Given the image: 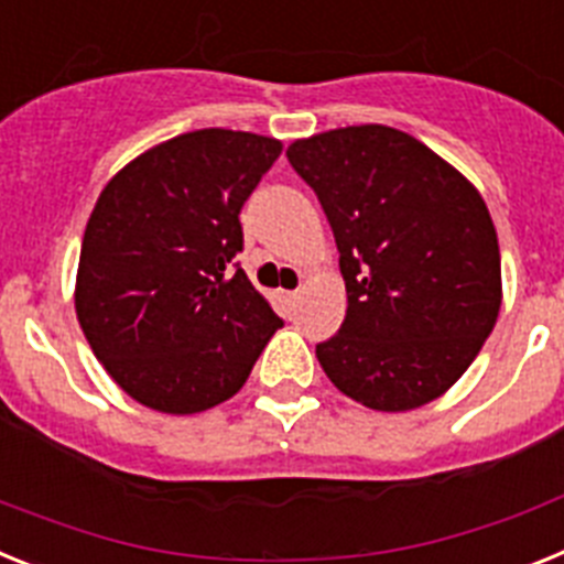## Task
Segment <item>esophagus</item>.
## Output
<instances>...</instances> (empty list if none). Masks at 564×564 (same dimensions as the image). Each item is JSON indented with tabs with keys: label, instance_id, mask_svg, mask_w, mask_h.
<instances>
[{
	"label": "esophagus",
	"instance_id": "34e87169",
	"mask_svg": "<svg viewBox=\"0 0 564 564\" xmlns=\"http://www.w3.org/2000/svg\"><path fill=\"white\" fill-rule=\"evenodd\" d=\"M283 297H286V303H292V306H295L297 297H301V292H297V289H295V292H286V295H283Z\"/></svg>",
	"mask_w": 564,
	"mask_h": 564
}]
</instances>
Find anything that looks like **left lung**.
Returning a JSON list of instances; mask_svg holds the SVG:
<instances>
[{
	"label": "left lung",
	"mask_w": 564,
	"mask_h": 564,
	"mask_svg": "<svg viewBox=\"0 0 564 564\" xmlns=\"http://www.w3.org/2000/svg\"><path fill=\"white\" fill-rule=\"evenodd\" d=\"M321 200L349 310L317 343L332 383L377 411H409L457 383L502 301L486 200L429 147L364 124L286 150Z\"/></svg>",
	"instance_id": "left-lung-1"
}]
</instances>
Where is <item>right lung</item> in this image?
Here are the masks:
<instances>
[{
  "mask_svg": "<svg viewBox=\"0 0 564 564\" xmlns=\"http://www.w3.org/2000/svg\"><path fill=\"white\" fill-rule=\"evenodd\" d=\"M278 155L281 141L209 127L147 150L101 189L76 315L107 375L147 409L229 400L283 326L235 261L238 215Z\"/></svg>",
  "mask_w": 564,
  "mask_h": 564,
  "instance_id": "1",
  "label": "right lung"
}]
</instances>
